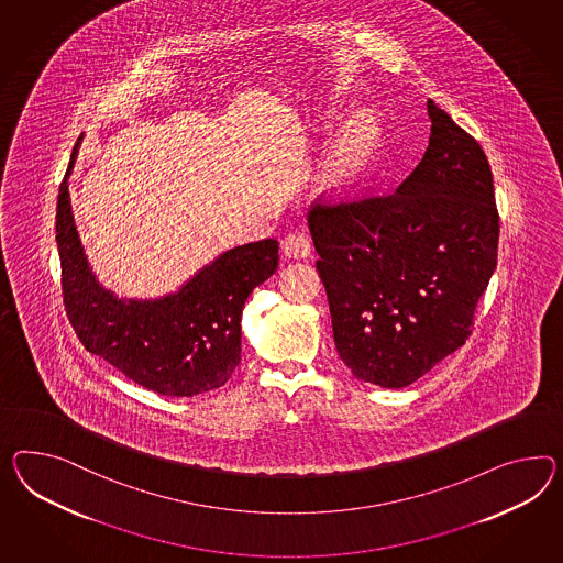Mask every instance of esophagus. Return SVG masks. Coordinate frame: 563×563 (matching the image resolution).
Returning <instances> with one entry per match:
<instances>
[{
	"label": "esophagus",
	"mask_w": 563,
	"mask_h": 563,
	"mask_svg": "<svg viewBox=\"0 0 563 563\" xmlns=\"http://www.w3.org/2000/svg\"><path fill=\"white\" fill-rule=\"evenodd\" d=\"M310 251H312V243L306 232H289L284 241V253L288 255L289 260H303L310 255Z\"/></svg>",
	"instance_id": "obj_1"
}]
</instances>
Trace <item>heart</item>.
Listing matches in <instances>:
<instances>
[{
    "label": "heart",
    "mask_w": 563,
    "mask_h": 563,
    "mask_svg": "<svg viewBox=\"0 0 563 563\" xmlns=\"http://www.w3.org/2000/svg\"><path fill=\"white\" fill-rule=\"evenodd\" d=\"M377 126L369 114H361L349 130L341 145L336 146L329 165H327V181L332 188H346L360 179L367 163L372 159L375 146Z\"/></svg>",
    "instance_id": "obj_1"
}]
</instances>
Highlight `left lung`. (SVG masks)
<instances>
[{
    "label": "left lung",
    "instance_id": "8db88e82",
    "mask_svg": "<svg viewBox=\"0 0 563 563\" xmlns=\"http://www.w3.org/2000/svg\"><path fill=\"white\" fill-rule=\"evenodd\" d=\"M427 110L429 146L400 188L308 212L339 357L382 388L410 386L465 343L498 257L488 159L433 100Z\"/></svg>",
    "mask_w": 563,
    "mask_h": 563
}]
</instances>
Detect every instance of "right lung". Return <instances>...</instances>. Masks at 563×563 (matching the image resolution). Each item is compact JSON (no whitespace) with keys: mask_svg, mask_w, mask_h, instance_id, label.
<instances>
[{"mask_svg":"<svg viewBox=\"0 0 563 563\" xmlns=\"http://www.w3.org/2000/svg\"><path fill=\"white\" fill-rule=\"evenodd\" d=\"M58 189L57 246L63 302L89 353L163 396L220 388L241 363V314L251 291L277 269V241L234 246L179 291L157 300H120L100 286L75 229L69 175Z\"/></svg>","mask_w":563,"mask_h":563,"instance_id":"right-lung-1","label":"right lung"}]
</instances>
